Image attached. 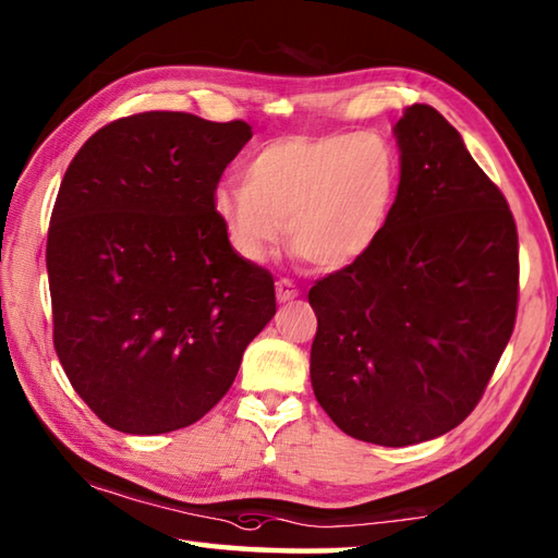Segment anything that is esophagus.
I'll use <instances>...</instances> for the list:
<instances>
[{
	"mask_svg": "<svg viewBox=\"0 0 558 558\" xmlns=\"http://www.w3.org/2000/svg\"><path fill=\"white\" fill-rule=\"evenodd\" d=\"M276 295H278V302H290V300H295L300 295V290L292 286L290 280L282 278V280L276 282Z\"/></svg>",
	"mask_w": 558,
	"mask_h": 558,
	"instance_id": "1",
	"label": "esophagus"
}]
</instances>
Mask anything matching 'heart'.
<instances>
[{
  "mask_svg": "<svg viewBox=\"0 0 558 558\" xmlns=\"http://www.w3.org/2000/svg\"><path fill=\"white\" fill-rule=\"evenodd\" d=\"M399 184L391 145L376 132L286 137L243 165V184L214 189L229 248L263 263L282 239L317 270L352 266L379 239Z\"/></svg>",
  "mask_w": 558,
  "mask_h": 558,
  "instance_id": "obj_1",
  "label": "heart"
}]
</instances>
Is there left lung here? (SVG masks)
<instances>
[{
	"label": "left lung",
	"mask_w": 558,
	"mask_h": 558,
	"mask_svg": "<svg viewBox=\"0 0 558 558\" xmlns=\"http://www.w3.org/2000/svg\"><path fill=\"white\" fill-rule=\"evenodd\" d=\"M401 179L379 239L317 280L315 396L356 440L403 448L468 418L512 337L517 226L460 132L430 106L393 125Z\"/></svg>",
	"instance_id": "1"
}]
</instances>
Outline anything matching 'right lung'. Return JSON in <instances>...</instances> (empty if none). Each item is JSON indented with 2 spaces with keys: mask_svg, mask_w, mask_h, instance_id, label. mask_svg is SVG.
I'll return each mask as SVG.
<instances>
[{
  "mask_svg": "<svg viewBox=\"0 0 558 558\" xmlns=\"http://www.w3.org/2000/svg\"><path fill=\"white\" fill-rule=\"evenodd\" d=\"M251 137L243 120L140 112L98 130L65 169L46 243L53 347L110 428L192 426L276 315L272 276L235 256L211 211Z\"/></svg>",
  "mask_w": 558,
  "mask_h": 558,
  "instance_id": "1",
  "label": "right lung"
}]
</instances>
